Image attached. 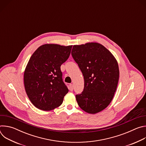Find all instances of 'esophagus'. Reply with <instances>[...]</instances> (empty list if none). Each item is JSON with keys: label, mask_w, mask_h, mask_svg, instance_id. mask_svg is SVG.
Wrapping results in <instances>:
<instances>
[{"label": "esophagus", "mask_w": 146, "mask_h": 146, "mask_svg": "<svg viewBox=\"0 0 146 146\" xmlns=\"http://www.w3.org/2000/svg\"><path fill=\"white\" fill-rule=\"evenodd\" d=\"M69 90L70 91H73V84H70L69 85Z\"/></svg>", "instance_id": "obj_1"}]
</instances>
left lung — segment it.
Wrapping results in <instances>:
<instances>
[{
  "label": "left lung",
  "instance_id": "left-lung-1",
  "mask_svg": "<svg viewBox=\"0 0 146 146\" xmlns=\"http://www.w3.org/2000/svg\"><path fill=\"white\" fill-rule=\"evenodd\" d=\"M72 55L84 79V90L76 95L79 107L99 113L111 102L119 80L118 63L112 54L97 43L73 46Z\"/></svg>",
  "mask_w": 146,
  "mask_h": 146
}]
</instances>
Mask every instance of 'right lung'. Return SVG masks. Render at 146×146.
<instances>
[{
  "mask_svg": "<svg viewBox=\"0 0 146 146\" xmlns=\"http://www.w3.org/2000/svg\"><path fill=\"white\" fill-rule=\"evenodd\" d=\"M72 46L44 44L31 56L24 72V86L33 105L50 111L63 102L69 90L62 79L60 66L69 58Z\"/></svg>",
  "mask_w": 146,
  "mask_h": 146,
  "instance_id": "obj_1",
  "label": "right lung"
}]
</instances>
